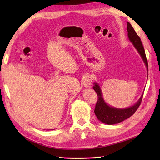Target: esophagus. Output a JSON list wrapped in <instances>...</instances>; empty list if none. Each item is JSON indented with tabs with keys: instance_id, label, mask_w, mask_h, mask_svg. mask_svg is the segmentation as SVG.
<instances>
[{
	"instance_id": "1",
	"label": "esophagus",
	"mask_w": 160,
	"mask_h": 160,
	"mask_svg": "<svg viewBox=\"0 0 160 160\" xmlns=\"http://www.w3.org/2000/svg\"><path fill=\"white\" fill-rule=\"evenodd\" d=\"M93 82V78L91 76H87L82 79L83 85L85 87H90Z\"/></svg>"
}]
</instances>
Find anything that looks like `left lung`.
Here are the masks:
<instances>
[{
  "mask_svg": "<svg viewBox=\"0 0 160 160\" xmlns=\"http://www.w3.org/2000/svg\"><path fill=\"white\" fill-rule=\"evenodd\" d=\"M127 29L128 32V40H130V42L132 44V45H133L135 49L138 51L139 54L140 55L142 60L144 62L146 67H147L148 73V62L141 39L138 36L136 32H135L134 29L132 28V27L128 22H127ZM93 84L94 86L93 87V89L96 92L98 97V100L96 105V108H95L94 113L96 114L98 120L102 122V123L108 125H113L120 123V122L125 120L126 119L130 118L132 115H133L141 104L142 97H143V93L142 94L141 97L138 100L137 102L131 107L124 108H118L111 107L104 101L102 92L99 84L95 82Z\"/></svg>",
  "mask_w": 160,
  "mask_h": 160,
  "instance_id": "obj_1",
  "label": "left lung"
}]
</instances>
